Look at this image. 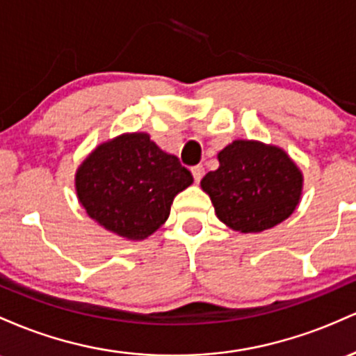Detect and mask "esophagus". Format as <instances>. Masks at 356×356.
<instances>
[{"label":"esophagus","instance_id":"34e87169","mask_svg":"<svg viewBox=\"0 0 356 356\" xmlns=\"http://www.w3.org/2000/svg\"><path fill=\"white\" fill-rule=\"evenodd\" d=\"M191 175H193L195 183H200V181H202L203 175H205V168H203L202 165L193 166V168H191Z\"/></svg>","mask_w":356,"mask_h":356}]
</instances>
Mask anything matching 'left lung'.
I'll return each mask as SVG.
<instances>
[{
    "mask_svg": "<svg viewBox=\"0 0 356 356\" xmlns=\"http://www.w3.org/2000/svg\"><path fill=\"white\" fill-rule=\"evenodd\" d=\"M218 170L203 177L202 188L230 229H273L296 210L302 177L282 149L238 139L218 153Z\"/></svg>",
    "mask_w": 356,
    "mask_h": 356,
    "instance_id": "obj_1",
    "label": "left lung"
}]
</instances>
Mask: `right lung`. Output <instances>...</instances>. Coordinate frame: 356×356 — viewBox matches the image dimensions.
<instances>
[{"mask_svg": "<svg viewBox=\"0 0 356 356\" xmlns=\"http://www.w3.org/2000/svg\"><path fill=\"white\" fill-rule=\"evenodd\" d=\"M191 183L193 177L179 159L159 149L145 133L104 143L75 178L89 217L129 241L158 230L170 215L175 195Z\"/></svg>", "mask_w": 356, "mask_h": 356, "instance_id": "right-lung-1", "label": "right lung"}]
</instances>
